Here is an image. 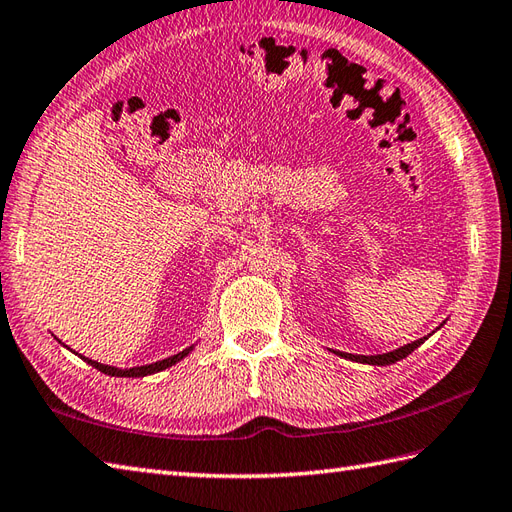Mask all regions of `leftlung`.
<instances>
[{
	"label": "left lung",
	"mask_w": 512,
	"mask_h": 512,
	"mask_svg": "<svg viewBox=\"0 0 512 512\" xmlns=\"http://www.w3.org/2000/svg\"><path fill=\"white\" fill-rule=\"evenodd\" d=\"M427 338H421V340H414V342H410V344H406V347H401V349H395V351H390V353H382V355H351V353H338V355H342V358H347V360H353V362H362V364H375V366H386V364H392V362H399V360H403V358H408V355L417 349V347H421V344L425 342Z\"/></svg>",
	"instance_id": "left-lung-1"
}]
</instances>
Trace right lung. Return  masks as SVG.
<instances>
[{
	"instance_id": "1",
	"label": "right lung",
	"mask_w": 512,
	"mask_h": 512,
	"mask_svg": "<svg viewBox=\"0 0 512 512\" xmlns=\"http://www.w3.org/2000/svg\"><path fill=\"white\" fill-rule=\"evenodd\" d=\"M189 351H192V347L172 355V358H168V360L146 364V366H133V368H115V366H109V364H100V362H93L89 358H82V355H80V358L85 360L87 364H91L93 368H98V371L104 373V375H111V377H144V375H150V373H159V371H163V368H168V366L176 364L178 360H183Z\"/></svg>"
}]
</instances>
